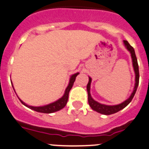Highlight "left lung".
<instances>
[{
    "label": "left lung",
    "mask_w": 149,
    "mask_h": 149,
    "mask_svg": "<svg viewBox=\"0 0 149 149\" xmlns=\"http://www.w3.org/2000/svg\"><path fill=\"white\" fill-rule=\"evenodd\" d=\"M123 42H124L125 45L127 49H128V51H129L131 54V58H132V61H133V67L134 69L135 76H136V78H135L134 89L133 93H131V96L128 98V100H125V102H123L121 104H117V105H105V104H100V103L96 102L95 100H93V99H92V97H91V93H90V87H91V79L89 77V81H88V85H87V91H88V103H89V105L91 106V108H92L93 111L98 112V113H102V114L104 115H110L116 113L118 111H120V110L123 109V108H125V107L131 102L132 99H133L134 96L136 89H137L138 84H139V79H140V73H139V66H138L137 58H136V57L134 49L133 47H131V45H129V43L127 41H125V40H124Z\"/></svg>",
    "instance_id": "8db88e82"
}]
</instances>
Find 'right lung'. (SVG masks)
Segmentation results:
<instances>
[{
    "label": "right lung",
    "mask_w": 149,
    "mask_h": 149,
    "mask_svg": "<svg viewBox=\"0 0 149 149\" xmlns=\"http://www.w3.org/2000/svg\"><path fill=\"white\" fill-rule=\"evenodd\" d=\"M79 74V73H75L73 76L70 77V79L69 84H68V88H66L65 92V94L61 99L58 100V101L55 102L51 103V104H49L47 105H45V106H41V107H33V106H29L27 104H25L24 102L21 101V102L23 104H24L25 106L28 107L29 108L32 110H34V111H37V112H41V113H53V112H56V111H58L59 110L62 109L66 105L67 102H68V96H69V92L70 91V89L72 88L73 85V83H74L75 80H76V77L77 76V75Z\"/></svg>",
    "instance_id": "right-lung-1"
}]
</instances>
